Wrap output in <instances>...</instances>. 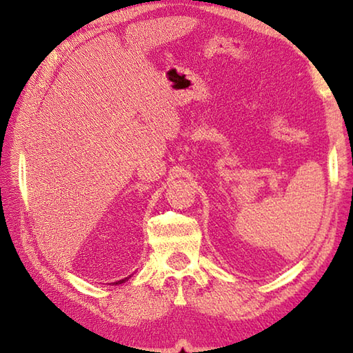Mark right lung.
<instances>
[{
  "label": "right lung",
  "mask_w": 353,
  "mask_h": 353,
  "mask_svg": "<svg viewBox=\"0 0 353 353\" xmlns=\"http://www.w3.org/2000/svg\"><path fill=\"white\" fill-rule=\"evenodd\" d=\"M127 279H129V277H125V279H121V281H118V282H115V283H123V282H125Z\"/></svg>",
  "instance_id": "1"
}]
</instances>
